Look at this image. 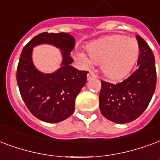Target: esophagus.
<instances>
[{"label": "esophagus", "mask_w": 160, "mask_h": 160, "mask_svg": "<svg viewBox=\"0 0 160 160\" xmlns=\"http://www.w3.org/2000/svg\"><path fill=\"white\" fill-rule=\"evenodd\" d=\"M96 77H97V74L94 73V72H92V71H90L88 74H87V79L88 80H91V79H95Z\"/></svg>", "instance_id": "34e87169"}]
</instances>
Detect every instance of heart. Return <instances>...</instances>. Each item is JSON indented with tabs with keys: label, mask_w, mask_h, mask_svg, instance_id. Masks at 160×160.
Instances as JSON below:
<instances>
[{
	"label": "heart",
	"mask_w": 160,
	"mask_h": 160,
	"mask_svg": "<svg viewBox=\"0 0 160 160\" xmlns=\"http://www.w3.org/2000/svg\"><path fill=\"white\" fill-rule=\"evenodd\" d=\"M88 58L77 53V58L86 64L102 63L104 74L112 79L125 77L131 70L139 55V47L133 38L115 35L92 42L87 47Z\"/></svg>",
	"instance_id": "heart-1"
}]
</instances>
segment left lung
Returning a JSON list of instances; mask_svg holds the SVG:
<instances>
[{"instance_id": "1", "label": "left lung", "mask_w": 160, "mask_h": 160, "mask_svg": "<svg viewBox=\"0 0 160 160\" xmlns=\"http://www.w3.org/2000/svg\"><path fill=\"white\" fill-rule=\"evenodd\" d=\"M139 57L138 68L118 84L101 80L99 107L106 119L118 124L133 121L145 111L156 87L155 59L149 46L140 35H136Z\"/></svg>"}]
</instances>
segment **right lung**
<instances>
[{
	"label": "right lung",
	"mask_w": 160,
	"mask_h": 160,
	"mask_svg": "<svg viewBox=\"0 0 160 160\" xmlns=\"http://www.w3.org/2000/svg\"><path fill=\"white\" fill-rule=\"evenodd\" d=\"M42 43L62 50V66L52 74L38 71L32 62V47ZM74 47V37L68 33L44 32L33 38L21 52L17 68L20 94L30 113L45 122H61L70 116L75 98L86 83L88 71L71 66L74 59L69 53Z\"/></svg>",
	"instance_id": "1"
}]
</instances>
